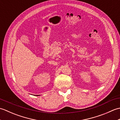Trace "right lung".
Segmentation results:
<instances>
[{
    "label": "right lung",
    "mask_w": 120,
    "mask_h": 120,
    "mask_svg": "<svg viewBox=\"0 0 120 120\" xmlns=\"http://www.w3.org/2000/svg\"><path fill=\"white\" fill-rule=\"evenodd\" d=\"M37 96H38V95H37Z\"/></svg>",
    "instance_id": "right-lung-1"
}]
</instances>
